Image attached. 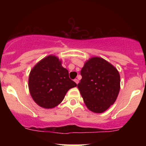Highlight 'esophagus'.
I'll list each match as a JSON object with an SVG mask.
<instances>
[{
  "mask_svg": "<svg viewBox=\"0 0 146 146\" xmlns=\"http://www.w3.org/2000/svg\"><path fill=\"white\" fill-rule=\"evenodd\" d=\"M74 82H75V83L77 84H78L79 83V80H78V79H75V80H74Z\"/></svg>",
  "mask_w": 146,
  "mask_h": 146,
  "instance_id": "obj_1",
  "label": "esophagus"
}]
</instances>
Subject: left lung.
I'll return each instance as SVG.
<instances>
[{"label": "left lung", "instance_id": "8db88e82", "mask_svg": "<svg viewBox=\"0 0 146 146\" xmlns=\"http://www.w3.org/2000/svg\"><path fill=\"white\" fill-rule=\"evenodd\" d=\"M78 88L86 107L101 113L115 103L120 89V76L117 70L101 58H92L85 63Z\"/></svg>", "mask_w": 146, "mask_h": 146}]
</instances>
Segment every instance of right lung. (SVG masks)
I'll return each instance as SVG.
<instances>
[{"label":"right lung","mask_w":146,"mask_h":146,"mask_svg":"<svg viewBox=\"0 0 146 146\" xmlns=\"http://www.w3.org/2000/svg\"><path fill=\"white\" fill-rule=\"evenodd\" d=\"M76 86L56 56L42 59L30 72V93L35 102L42 108L56 107L64 100L68 90Z\"/></svg>","instance_id":"right-lung-1"}]
</instances>
